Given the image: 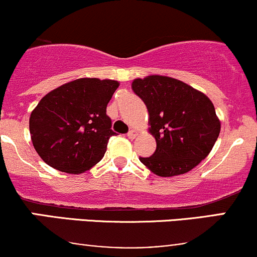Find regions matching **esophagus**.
Wrapping results in <instances>:
<instances>
[{"label":"esophagus","instance_id":"esophagus-1","mask_svg":"<svg viewBox=\"0 0 257 257\" xmlns=\"http://www.w3.org/2000/svg\"><path fill=\"white\" fill-rule=\"evenodd\" d=\"M137 135H138V132L134 131V129H132V131L128 133V138L129 139H135V138H137Z\"/></svg>","mask_w":257,"mask_h":257}]
</instances>
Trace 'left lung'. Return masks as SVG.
Returning <instances> with one entry per match:
<instances>
[{"label": "left lung", "instance_id": "8db88e82", "mask_svg": "<svg viewBox=\"0 0 257 257\" xmlns=\"http://www.w3.org/2000/svg\"><path fill=\"white\" fill-rule=\"evenodd\" d=\"M134 93L149 111V132L157 147L140 162L156 175L176 176L192 170L209 155L221 123L211 100L179 79L152 75L133 81Z\"/></svg>", "mask_w": 257, "mask_h": 257}]
</instances>
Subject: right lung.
Segmentation results:
<instances>
[{
    "mask_svg": "<svg viewBox=\"0 0 257 257\" xmlns=\"http://www.w3.org/2000/svg\"><path fill=\"white\" fill-rule=\"evenodd\" d=\"M119 83L78 78L44 95L30 116L32 145L48 166L81 174L104 157L116 133L106 107Z\"/></svg>",
    "mask_w": 257,
    "mask_h": 257,
    "instance_id": "right-lung-1",
    "label": "right lung"
}]
</instances>
